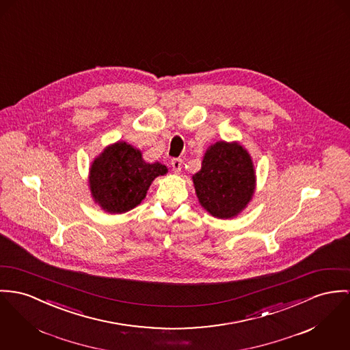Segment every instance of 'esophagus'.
I'll list each match as a JSON object with an SVG mask.
<instances>
[{
  "instance_id": "esophagus-1",
  "label": "esophagus",
  "mask_w": 350,
  "mask_h": 350,
  "mask_svg": "<svg viewBox=\"0 0 350 350\" xmlns=\"http://www.w3.org/2000/svg\"><path fill=\"white\" fill-rule=\"evenodd\" d=\"M172 166H173L174 172H180L181 167H183V160L181 159H173L172 160Z\"/></svg>"
}]
</instances>
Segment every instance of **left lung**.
Listing matches in <instances>:
<instances>
[{
	"mask_svg": "<svg viewBox=\"0 0 350 350\" xmlns=\"http://www.w3.org/2000/svg\"><path fill=\"white\" fill-rule=\"evenodd\" d=\"M201 206L217 218H232L246 208L256 189L250 154L239 142L218 141L206 150L193 176Z\"/></svg>",
	"mask_w": 350,
	"mask_h": 350,
	"instance_id": "obj_1",
	"label": "left lung"
}]
</instances>
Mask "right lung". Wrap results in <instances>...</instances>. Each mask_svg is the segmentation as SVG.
I'll return each mask as SVG.
<instances>
[{"label": "right lung", "instance_id": "add662e5", "mask_svg": "<svg viewBox=\"0 0 350 350\" xmlns=\"http://www.w3.org/2000/svg\"><path fill=\"white\" fill-rule=\"evenodd\" d=\"M166 173L165 165L144 161L138 149L118 141L92 162V197L108 213H125L141 204L156 177Z\"/></svg>", "mask_w": 350, "mask_h": 350}]
</instances>
